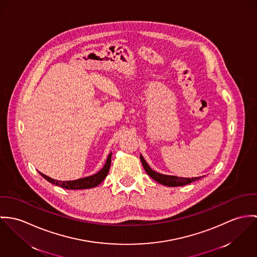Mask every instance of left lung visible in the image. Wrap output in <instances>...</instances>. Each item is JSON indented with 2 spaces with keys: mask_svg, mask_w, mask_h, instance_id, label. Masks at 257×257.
<instances>
[{
  "mask_svg": "<svg viewBox=\"0 0 257 257\" xmlns=\"http://www.w3.org/2000/svg\"><path fill=\"white\" fill-rule=\"evenodd\" d=\"M140 160L142 162L143 167H144L146 172L148 173V175H150L157 182H159V183H161L163 185H166V186H171V187L182 186V185L189 184V183H191V182H193L195 180H198V179L202 178V176H197V177H180V176H175V175L163 174V173L153 171L150 168V166L147 164L145 159L143 158L142 155H140Z\"/></svg>",
  "mask_w": 257,
  "mask_h": 257,
  "instance_id": "obj_1",
  "label": "left lung"
}]
</instances>
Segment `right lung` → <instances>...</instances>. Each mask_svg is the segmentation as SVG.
<instances>
[{"instance_id":"add662e5","label":"right lung","mask_w":257,"mask_h":257,"mask_svg":"<svg viewBox=\"0 0 257 257\" xmlns=\"http://www.w3.org/2000/svg\"><path fill=\"white\" fill-rule=\"evenodd\" d=\"M111 155L112 153H110L106 159V162L103 166V168L99 171H97L96 173L86 176L83 178H79L76 180H67V181H63V180H56L53 179L41 172L40 175L42 177H44L47 181L51 182L52 184H55L57 186H60L62 188L65 189H70V190H75V189H87V188H92L97 186L98 184H100L104 178L107 176V173L110 169V165H111Z\"/></svg>"}]
</instances>
